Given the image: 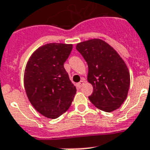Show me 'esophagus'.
<instances>
[{
    "instance_id": "obj_1",
    "label": "esophagus",
    "mask_w": 150,
    "mask_h": 150,
    "mask_svg": "<svg viewBox=\"0 0 150 150\" xmlns=\"http://www.w3.org/2000/svg\"><path fill=\"white\" fill-rule=\"evenodd\" d=\"M84 79H82V80H81L80 82H79L78 84H77V87L79 88H81L83 85H84Z\"/></svg>"
}]
</instances>
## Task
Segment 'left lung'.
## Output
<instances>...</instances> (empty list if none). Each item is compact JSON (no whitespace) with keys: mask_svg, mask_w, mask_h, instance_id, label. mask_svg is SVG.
I'll list each match as a JSON object with an SVG mask.
<instances>
[{"mask_svg":"<svg viewBox=\"0 0 150 150\" xmlns=\"http://www.w3.org/2000/svg\"><path fill=\"white\" fill-rule=\"evenodd\" d=\"M77 50L88 63V81L93 91L88 98L106 112L120 107L127 98L130 73L125 62L109 44L91 39L77 44Z\"/></svg>","mask_w":150,"mask_h":150,"instance_id":"left-lung-1","label":"left lung"}]
</instances>
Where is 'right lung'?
<instances>
[{"label":"right lung","instance_id":"right-lung-1","mask_svg":"<svg viewBox=\"0 0 150 150\" xmlns=\"http://www.w3.org/2000/svg\"><path fill=\"white\" fill-rule=\"evenodd\" d=\"M72 44H45L27 62L25 89L34 108L44 116L57 118L71 106L76 88L64 69Z\"/></svg>","mask_w":150,"mask_h":150}]
</instances>
